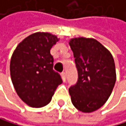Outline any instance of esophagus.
I'll return each instance as SVG.
<instances>
[{
  "label": "esophagus",
  "mask_w": 126,
  "mask_h": 126,
  "mask_svg": "<svg viewBox=\"0 0 126 126\" xmlns=\"http://www.w3.org/2000/svg\"><path fill=\"white\" fill-rule=\"evenodd\" d=\"M61 77H62L63 81H66V73H65V72H63V73L61 74Z\"/></svg>",
  "instance_id": "34e87169"
}]
</instances>
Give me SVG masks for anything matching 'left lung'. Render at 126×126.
<instances>
[{"label": "left lung", "mask_w": 126, "mask_h": 126, "mask_svg": "<svg viewBox=\"0 0 126 126\" xmlns=\"http://www.w3.org/2000/svg\"><path fill=\"white\" fill-rule=\"evenodd\" d=\"M69 44L78 75L69 89L71 102L81 112H93L108 100L116 81L113 56L93 38H73Z\"/></svg>", "instance_id": "8db88e82"}]
</instances>
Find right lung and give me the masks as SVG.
Instances as JSON below:
<instances>
[{
	"label": "right lung",
	"mask_w": 126,
	"mask_h": 126,
	"mask_svg": "<svg viewBox=\"0 0 126 126\" xmlns=\"http://www.w3.org/2000/svg\"><path fill=\"white\" fill-rule=\"evenodd\" d=\"M59 41L49 33L38 32L26 37L14 51L10 63L12 84L18 96L32 107H42L52 100L60 74L53 70L50 49Z\"/></svg>",
	"instance_id": "obj_1"
}]
</instances>
